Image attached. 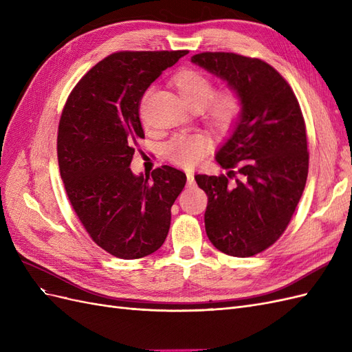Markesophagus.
I'll list each match as a JSON object with an SVG mask.
<instances>
[{
  "mask_svg": "<svg viewBox=\"0 0 352 352\" xmlns=\"http://www.w3.org/2000/svg\"><path fill=\"white\" fill-rule=\"evenodd\" d=\"M186 182H188V186H194V184H195L194 173H190V172L186 173Z\"/></svg>",
  "mask_w": 352,
  "mask_h": 352,
  "instance_id": "34e87169",
  "label": "esophagus"
}]
</instances>
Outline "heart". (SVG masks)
Here are the masks:
<instances>
[{"label": "heart", "mask_w": 352, "mask_h": 352, "mask_svg": "<svg viewBox=\"0 0 352 352\" xmlns=\"http://www.w3.org/2000/svg\"><path fill=\"white\" fill-rule=\"evenodd\" d=\"M173 85L180 98L190 109L204 114L206 119L217 129H228L238 119L241 101L233 91H223L212 95L214 83L194 69L179 72ZM211 148L210 138L204 133H177L164 144L163 153L168 162L177 166L190 167L197 164Z\"/></svg>", "instance_id": "obj_1"}]
</instances>
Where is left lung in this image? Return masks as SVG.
I'll return each instance as SVG.
<instances>
[{"mask_svg": "<svg viewBox=\"0 0 352 352\" xmlns=\"http://www.w3.org/2000/svg\"><path fill=\"white\" fill-rule=\"evenodd\" d=\"M190 61L225 80L241 101L216 153L228 173L195 180L208 197L204 221L211 243L233 257H251L280 238L304 192V117L289 85L267 63L233 52H201Z\"/></svg>", "mask_w": 352, "mask_h": 352, "instance_id": "obj_1", "label": "left lung"}]
</instances>
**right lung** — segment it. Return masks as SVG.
Returning <instances> with one entry per match:
<instances>
[{
	"label": "right lung",
	"instance_id": "add662e5",
	"mask_svg": "<svg viewBox=\"0 0 352 352\" xmlns=\"http://www.w3.org/2000/svg\"><path fill=\"white\" fill-rule=\"evenodd\" d=\"M188 51H122L94 66L74 87L58 124L57 153L67 197L92 241L114 257L142 258L166 241L172 206L186 184L162 166L133 175L144 138L140 104L148 87Z\"/></svg>",
	"mask_w": 352,
	"mask_h": 352
}]
</instances>
